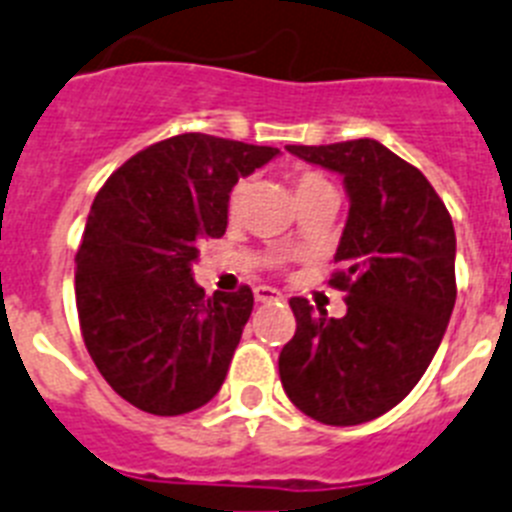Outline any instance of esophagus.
Here are the masks:
<instances>
[{
	"mask_svg": "<svg viewBox=\"0 0 512 512\" xmlns=\"http://www.w3.org/2000/svg\"><path fill=\"white\" fill-rule=\"evenodd\" d=\"M283 293L278 288H270V286H257L255 288V301L257 304H270V301H281Z\"/></svg>",
	"mask_w": 512,
	"mask_h": 512,
	"instance_id": "34e87169",
	"label": "esophagus"
}]
</instances>
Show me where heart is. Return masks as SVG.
Returning <instances> with one entry per match:
<instances>
[{
  "label": "heart",
  "mask_w": 512,
  "mask_h": 512,
  "mask_svg": "<svg viewBox=\"0 0 512 512\" xmlns=\"http://www.w3.org/2000/svg\"><path fill=\"white\" fill-rule=\"evenodd\" d=\"M293 188H296V198H304V195L319 193V190H327L332 188V185L324 180L322 175H317V172H299L296 180H293ZM244 193H247V182L239 180L229 193V213L239 211V206H242L244 201Z\"/></svg>",
  "instance_id": "obj_1"
}]
</instances>
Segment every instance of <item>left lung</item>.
<instances>
[{
  "label": "left lung",
  "instance_id": "left-lung-1",
  "mask_svg": "<svg viewBox=\"0 0 512 512\" xmlns=\"http://www.w3.org/2000/svg\"><path fill=\"white\" fill-rule=\"evenodd\" d=\"M286 149L342 175L350 211L330 283L348 293V314L291 299L281 384L311 420L361 425L397 407L441 345L456 304V231L425 175L379 141Z\"/></svg>",
  "mask_w": 512,
  "mask_h": 512
}]
</instances>
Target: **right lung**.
I'll return each mask as SVG.
<instances>
[{
  "label": "right lung",
  "mask_w": 512,
  "mask_h": 512,
  "mask_svg": "<svg viewBox=\"0 0 512 512\" xmlns=\"http://www.w3.org/2000/svg\"><path fill=\"white\" fill-rule=\"evenodd\" d=\"M273 146L182 133L139 151L95 195L77 250L79 327L102 379L151 415L219 394L252 314V291L193 281L203 239L224 237L229 193Z\"/></svg>",
  "instance_id": "obj_1"
}]
</instances>
